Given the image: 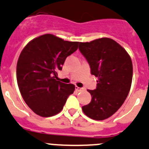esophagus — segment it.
I'll list each match as a JSON object with an SVG mask.
<instances>
[{
    "instance_id": "obj_1",
    "label": "esophagus",
    "mask_w": 149,
    "mask_h": 149,
    "mask_svg": "<svg viewBox=\"0 0 149 149\" xmlns=\"http://www.w3.org/2000/svg\"><path fill=\"white\" fill-rule=\"evenodd\" d=\"M76 90L77 91H79V92H81V91H84V88H80V87L76 86Z\"/></svg>"
}]
</instances>
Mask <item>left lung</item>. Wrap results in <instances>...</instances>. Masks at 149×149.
I'll use <instances>...</instances> for the list:
<instances>
[{
    "label": "left lung",
    "mask_w": 149,
    "mask_h": 149,
    "mask_svg": "<svg viewBox=\"0 0 149 149\" xmlns=\"http://www.w3.org/2000/svg\"><path fill=\"white\" fill-rule=\"evenodd\" d=\"M79 50L88 62L91 74L98 78L96 88L88 90L92 97L91 103L82 110L93 120L106 119L120 109L129 93L131 58L123 47L109 38L80 42Z\"/></svg>",
    "instance_id": "1"
}]
</instances>
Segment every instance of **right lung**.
I'll return each instance as SVG.
<instances>
[{
  "instance_id": "add662e5",
  "label": "right lung",
  "mask_w": 149,
  "mask_h": 149,
  "mask_svg": "<svg viewBox=\"0 0 149 149\" xmlns=\"http://www.w3.org/2000/svg\"><path fill=\"white\" fill-rule=\"evenodd\" d=\"M79 44L48 33L31 40L22 50L17 62V82L23 100L36 114L56 115L73 93L75 86L57 81L56 71L62 69L65 58Z\"/></svg>"
}]
</instances>
